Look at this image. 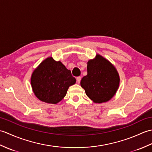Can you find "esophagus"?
<instances>
[{
    "mask_svg": "<svg viewBox=\"0 0 152 152\" xmlns=\"http://www.w3.org/2000/svg\"><path fill=\"white\" fill-rule=\"evenodd\" d=\"M81 79H82L81 76H78V77H76V81H77V82H78V83H80V81H81Z\"/></svg>",
    "mask_w": 152,
    "mask_h": 152,
    "instance_id": "1",
    "label": "esophagus"
}]
</instances>
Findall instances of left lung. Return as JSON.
<instances>
[{
    "mask_svg": "<svg viewBox=\"0 0 152 152\" xmlns=\"http://www.w3.org/2000/svg\"><path fill=\"white\" fill-rule=\"evenodd\" d=\"M88 74L80 84L87 96L93 102L102 103L111 99L117 91L119 77L115 67L104 57L97 55L88 63Z\"/></svg>",
    "mask_w": 152,
    "mask_h": 152,
    "instance_id": "8db88e82",
    "label": "left lung"
}]
</instances>
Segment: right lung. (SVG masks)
Wrapping results in <instances>:
<instances>
[{"label":"right lung","instance_id":"obj_1","mask_svg":"<svg viewBox=\"0 0 152 152\" xmlns=\"http://www.w3.org/2000/svg\"><path fill=\"white\" fill-rule=\"evenodd\" d=\"M33 92L40 101L57 104L65 96L76 78L60 61L48 57L35 69L31 76Z\"/></svg>","mask_w":152,"mask_h":152}]
</instances>
